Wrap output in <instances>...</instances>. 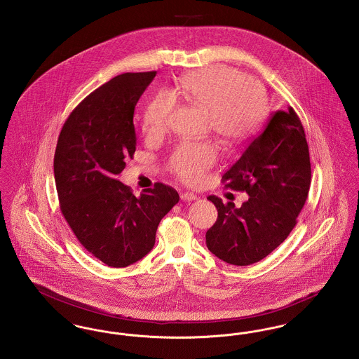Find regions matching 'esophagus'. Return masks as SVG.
<instances>
[{
	"instance_id": "1",
	"label": "esophagus",
	"mask_w": 359,
	"mask_h": 359,
	"mask_svg": "<svg viewBox=\"0 0 359 359\" xmlns=\"http://www.w3.org/2000/svg\"><path fill=\"white\" fill-rule=\"evenodd\" d=\"M180 198H182V201H184V202H191V201H195V199H196V195L192 194V192H183V194L180 195Z\"/></svg>"
}]
</instances>
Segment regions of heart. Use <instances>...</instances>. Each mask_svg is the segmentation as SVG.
<instances>
[{"mask_svg":"<svg viewBox=\"0 0 359 359\" xmlns=\"http://www.w3.org/2000/svg\"><path fill=\"white\" fill-rule=\"evenodd\" d=\"M182 93L208 112L212 133L226 145L250 138L263 121L266 93L256 81L244 79L228 67L195 72L180 80ZM175 109V99L161 92L149 103L144 114L148 134H160L168 125ZM215 160L210 144H183L170 157V168L187 183H198Z\"/></svg>","mask_w":359,"mask_h":359,"instance_id":"heart-1","label":"heart"}]
</instances>
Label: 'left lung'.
<instances>
[{"label": "left lung", "mask_w": 359, "mask_h": 359, "mask_svg": "<svg viewBox=\"0 0 359 359\" xmlns=\"http://www.w3.org/2000/svg\"><path fill=\"white\" fill-rule=\"evenodd\" d=\"M311 180L309 148L298 115L292 107L275 111L222 176L226 189L245 191L248 201L237 209L208 196L218 210L206 232L210 252L234 266L264 259L293 231Z\"/></svg>", "instance_id": "left-lung-1"}]
</instances>
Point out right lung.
Wrapping results in <instances>:
<instances>
[{
	"label": "right lung",
	"mask_w": 359,
	"mask_h": 359,
	"mask_svg": "<svg viewBox=\"0 0 359 359\" xmlns=\"http://www.w3.org/2000/svg\"><path fill=\"white\" fill-rule=\"evenodd\" d=\"M154 77L119 74L88 95L66 119L54 154L62 215L85 250L109 267L148 255L160 221L179 202L163 183L135 196L116 179L134 156V108Z\"/></svg>",
	"instance_id": "add662e5"
}]
</instances>
